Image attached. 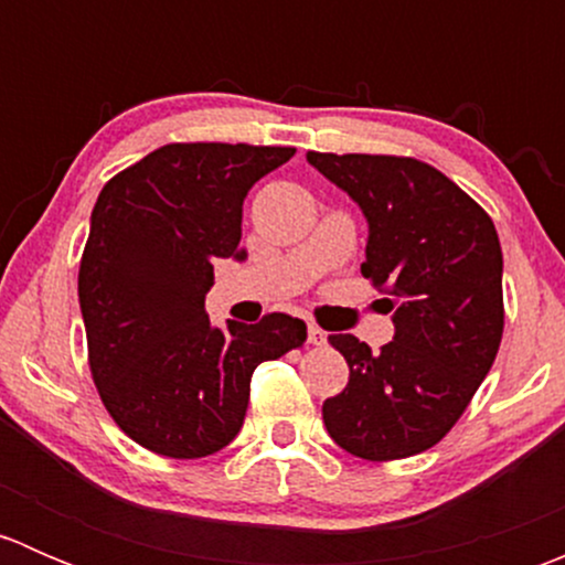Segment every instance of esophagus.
<instances>
[{"mask_svg":"<svg viewBox=\"0 0 565 565\" xmlns=\"http://www.w3.org/2000/svg\"><path fill=\"white\" fill-rule=\"evenodd\" d=\"M328 341V333H324L322 328H317V324L309 322V344H324Z\"/></svg>","mask_w":565,"mask_h":565,"instance_id":"34e87169","label":"esophagus"}]
</instances>
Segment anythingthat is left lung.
I'll list each match as a JSON object with an SVG mask.
<instances>
[{
  "label": "left lung",
  "mask_w": 565,
  "mask_h": 565,
  "mask_svg": "<svg viewBox=\"0 0 565 565\" xmlns=\"http://www.w3.org/2000/svg\"><path fill=\"white\" fill-rule=\"evenodd\" d=\"M306 161L361 207V273L391 289L383 300L393 319L380 352L352 333L328 335L350 380L324 398V429L352 457H413L448 435L498 355V232L457 182L415 158L309 152Z\"/></svg>",
  "instance_id": "1"
}]
</instances>
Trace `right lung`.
Returning <instances> with one entry per match:
<instances>
[{
	"label": "right lung",
	"instance_id": "add662e5",
	"mask_svg": "<svg viewBox=\"0 0 565 565\" xmlns=\"http://www.w3.org/2000/svg\"><path fill=\"white\" fill-rule=\"evenodd\" d=\"M292 147L167 145L106 182L89 218L78 303L89 369L119 429L161 457L230 446L248 409L250 374L306 341V322H210L215 259L241 248L248 191Z\"/></svg>",
	"mask_w": 565,
	"mask_h": 565
}]
</instances>
